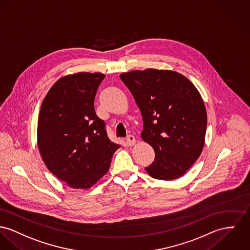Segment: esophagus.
I'll return each mask as SVG.
<instances>
[{
    "instance_id": "34e87169",
    "label": "esophagus",
    "mask_w": 250,
    "mask_h": 250,
    "mask_svg": "<svg viewBox=\"0 0 250 250\" xmlns=\"http://www.w3.org/2000/svg\"><path fill=\"white\" fill-rule=\"evenodd\" d=\"M135 143H136V140H135L134 136L128 135L127 138H126V145L128 146H134Z\"/></svg>"
}]
</instances>
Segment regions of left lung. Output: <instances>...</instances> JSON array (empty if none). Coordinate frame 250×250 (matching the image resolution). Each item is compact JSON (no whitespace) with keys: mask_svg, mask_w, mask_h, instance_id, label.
Returning <instances> with one entry per match:
<instances>
[{"mask_svg":"<svg viewBox=\"0 0 250 250\" xmlns=\"http://www.w3.org/2000/svg\"><path fill=\"white\" fill-rule=\"evenodd\" d=\"M130 90L144 121L142 139L155 151L145 169L154 179L182 177L205 146L208 116L192 83L171 70L147 68L120 75Z\"/></svg>","mask_w":250,"mask_h":250,"instance_id":"1","label":"left lung"}]
</instances>
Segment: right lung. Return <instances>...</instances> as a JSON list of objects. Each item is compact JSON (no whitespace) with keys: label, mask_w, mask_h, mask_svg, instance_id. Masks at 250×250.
<instances>
[{"label":"right lung","mask_w":250,"mask_h":250,"mask_svg":"<svg viewBox=\"0 0 250 250\" xmlns=\"http://www.w3.org/2000/svg\"><path fill=\"white\" fill-rule=\"evenodd\" d=\"M105 75L80 72L59 79L39 113L38 147L46 167L76 189H86L108 171L121 146L107 137L94 99Z\"/></svg>","instance_id":"add662e5"}]
</instances>
